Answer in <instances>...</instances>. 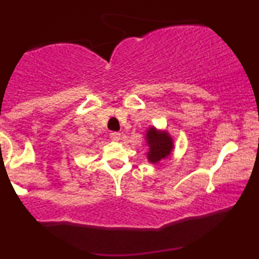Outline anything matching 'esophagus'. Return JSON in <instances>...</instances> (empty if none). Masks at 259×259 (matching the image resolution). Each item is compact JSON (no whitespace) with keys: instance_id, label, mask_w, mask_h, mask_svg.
<instances>
[{"instance_id":"1","label":"esophagus","mask_w":259,"mask_h":259,"mask_svg":"<svg viewBox=\"0 0 259 259\" xmlns=\"http://www.w3.org/2000/svg\"><path fill=\"white\" fill-rule=\"evenodd\" d=\"M109 138H111V140H113V141H119V140H120V133L113 132V133L109 134Z\"/></svg>"}]
</instances>
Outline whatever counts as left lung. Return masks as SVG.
<instances>
[{
  "label": "left lung",
  "mask_w": 259,
  "mask_h": 259,
  "mask_svg": "<svg viewBox=\"0 0 259 259\" xmlns=\"http://www.w3.org/2000/svg\"><path fill=\"white\" fill-rule=\"evenodd\" d=\"M147 146L150 150L147 152V158L151 163L157 164L160 160L168 158L174 148L173 139L167 132H160L154 126L148 127L145 136Z\"/></svg>",
  "instance_id": "1"
}]
</instances>
